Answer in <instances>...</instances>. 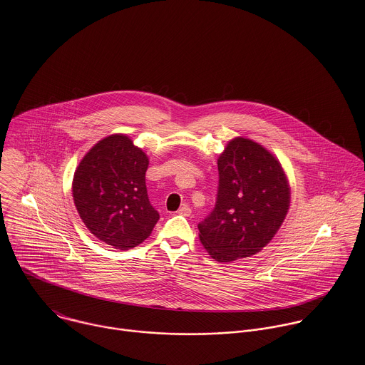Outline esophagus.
I'll return each mask as SVG.
<instances>
[{"label": "esophagus", "mask_w": 365, "mask_h": 365, "mask_svg": "<svg viewBox=\"0 0 365 365\" xmlns=\"http://www.w3.org/2000/svg\"><path fill=\"white\" fill-rule=\"evenodd\" d=\"M178 213L179 215H182V216H190L191 215V209L190 207H187V205H183L182 208H179V210H178Z\"/></svg>", "instance_id": "34e87169"}]
</instances>
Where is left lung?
I'll use <instances>...</instances> for the list:
<instances>
[{
  "mask_svg": "<svg viewBox=\"0 0 365 365\" xmlns=\"http://www.w3.org/2000/svg\"><path fill=\"white\" fill-rule=\"evenodd\" d=\"M216 205L198 225L200 241L220 262L259 253L278 232L290 187L278 158L252 139H231L217 158Z\"/></svg>",
  "mask_w": 365,
  "mask_h": 365,
  "instance_id": "8db88e82",
  "label": "left lung"
}]
</instances>
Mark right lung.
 <instances>
[{
    "mask_svg": "<svg viewBox=\"0 0 365 365\" xmlns=\"http://www.w3.org/2000/svg\"><path fill=\"white\" fill-rule=\"evenodd\" d=\"M148 165L145 152L123 134L98 140L79 163L72 182L73 202L100 241L127 250L150 235L160 216L148 197Z\"/></svg>",
    "mask_w": 365,
    "mask_h": 365,
    "instance_id": "add662e5",
    "label": "right lung"
}]
</instances>
